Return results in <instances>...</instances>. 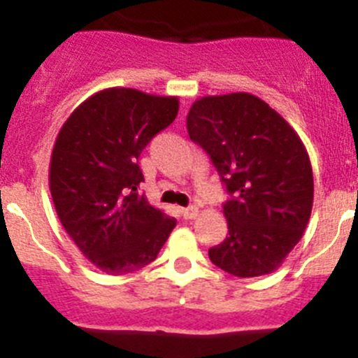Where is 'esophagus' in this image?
Wrapping results in <instances>:
<instances>
[{"label":"esophagus","mask_w":358,"mask_h":358,"mask_svg":"<svg viewBox=\"0 0 358 358\" xmlns=\"http://www.w3.org/2000/svg\"><path fill=\"white\" fill-rule=\"evenodd\" d=\"M182 217L186 218V220H192V218H195L199 215V208L197 206H188V208H182L181 210Z\"/></svg>","instance_id":"1"}]
</instances>
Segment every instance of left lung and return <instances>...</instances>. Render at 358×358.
<instances>
[{
	"label": "left lung",
	"instance_id": "8db88e82",
	"mask_svg": "<svg viewBox=\"0 0 358 358\" xmlns=\"http://www.w3.org/2000/svg\"><path fill=\"white\" fill-rule=\"evenodd\" d=\"M189 140L201 145L226 185L227 236L210 260L238 278L271 274L306 229L314 177L292 127L249 93L204 96L186 118Z\"/></svg>",
	"mask_w": 358,
	"mask_h": 358
}]
</instances>
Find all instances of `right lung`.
<instances>
[{
  "label": "right lung",
  "mask_w": 358,
  "mask_h": 358,
  "mask_svg": "<svg viewBox=\"0 0 358 358\" xmlns=\"http://www.w3.org/2000/svg\"><path fill=\"white\" fill-rule=\"evenodd\" d=\"M177 110L176 96L110 87L82 102L57 136L50 161L53 204L66 233L102 273L143 268L176 227V218L138 194V159Z\"/></svg>",
  "instance_id": "1"
}]
</instances>
